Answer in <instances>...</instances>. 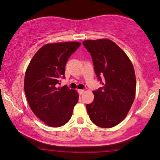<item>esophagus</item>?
Here are the masks:
<instances>
[{"mask_svg":"<svg viewBox=\"0 0 160 160\" xmlns=\"http://www.w3.org/2000/svg\"><path fill=\"white\" fill-rule=\"evenodd\" d=\"M78 92L79 93V95H82L84 92V89H78Z\"/></svg>","mask_w":160,"mask_h":160,"instance_id":"1","label":"esophagus"}]
</instances>
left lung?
Here are the masks:
<instances>
[{
	"mask_svg": "<svg viewBox=\"0 0 160 160\" xmlns=\"http://www.w3.org/2000/svg\"><path fill=\"white\" fill-rule=\"evenodd\" d=\"M94 69L103 87L93 91L94 100L86 108L91 121L102 128H113L123 121L135 97V70L125 52L108 38L86 40Z\"/></svg>",
	"mask_w": 160,
	"mask_h": 160,
	"instance_id": "1",
	"label": "left lung"
}]
</instances>
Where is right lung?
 <instances>
[{
  "label": "right lung",
  "instance_id": "right-lung-1",
  "mask_svg": "<svg viewBox=\"0 0 160 160\" xmlns=\"http://www.w3.org/2000/svg\"><path fill=\"white\" fill-rule=\"evenodd\" d=\"M80 42L47 43L35 54L25 72L24 89L34 114L47 125L58 128L71 119L78 93L67 86L56 87L65 77V65Z\"/></svg>",
  "mask_w": 160,
  "mask_h": 160
}]
</instances>
